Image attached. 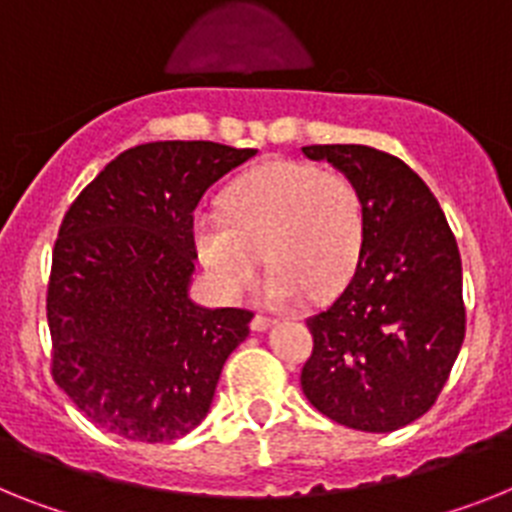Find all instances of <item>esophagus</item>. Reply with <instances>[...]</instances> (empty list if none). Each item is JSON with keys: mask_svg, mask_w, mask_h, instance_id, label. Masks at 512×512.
I'll return each mask as SVG.
<instances>
[{"mask_svg": "<svg viewBox=\"0 0 512 512\" xmlns=\"http://www.w3.org/2000/svg\"><path fill=\"white\" fill-rule=\"evenodd\" d=\"M270 325H276V320H273V317H265V315L252 317V330H255V333H263V330H268Z\"/></svg>", "mask_w": 512, "mask_h": 512, "instance_id": "obj_1", "label": "esophagus"}]
</instances>
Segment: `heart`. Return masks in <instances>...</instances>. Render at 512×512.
Here are the masks:
<instances>
[{
    "label": "heart",
    "instance_id": "b5f03b06",
    "mask_svg": "<svg viewBox=\"0 0 512 512\" xmlns=\"http://www.w3.org/2000/svg\"><path fill=\"white\" fill-rule=\"evenodd\" d=\"M367 213L362 192L341 171L315 163L270 161L249 169L223 192V213L197 210L192 242L223 296H239L270 265L263 299L291 307L328 299L349 283L362 260Z\"/></svg>",
    "mask_w": 512,
    "mask_h": 512
}]
</instances>
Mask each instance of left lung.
Instances as JSON below:
<instances>
[{
  "instance_id": "obj_1",
  "label": "left lung",
  "mask_w": 512,
  "mask_h": 512,
  "mask_svg": "<svg viewBox=\"0 0 512 512\" xmlns=\"http://www.w3.org/2000/svg\"><path fill=\"white\" fill-rule=\"evenodd\" d=\"M359 187L362 260L336 302L312 315L302 390L359 432H393L432 409L466 336L458 244L437 197L401 158L367 145H307Z\"/></svg>"
}]
</instances>
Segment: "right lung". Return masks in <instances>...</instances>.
<instances>
[{"label":"right lung","instance_id":"1","mask_svg":"<svg viewBox=\"0 0 512 512\" xmlns=\"http://www.w3.org/2000/svg\"><path fill=\"white\" fill-rule=\"evenodd\" d=\"M255 153L208 140L135 145L67 210L46 296L51 375L98 427L169 442L208 414L252 312L190 299L192 213Z\"/></svg>","mask_w":512,"mask_h":512}]
</instances>
